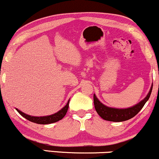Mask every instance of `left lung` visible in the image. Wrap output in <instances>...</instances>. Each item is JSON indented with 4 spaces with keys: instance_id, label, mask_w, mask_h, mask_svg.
<instances>
[{
    "instance_id": "8db88e82",
    "label": "left lung",
    "mask_w": 159,
    "mask_h": 159,
    "mask_svg": "<svg viewBox=\"0 0 159 159\" xmlns=\"http://www.w3.org/2000/svg\"><path fill=\"white\" fill-rule=\"evenodd\" d=\"M152 86L151 87L149 93L146 96V98L143 100H142L140 102L134 105L132 107L125 109H117L113 108V107H109L105 106L102 103L99 102V100L96 98V96L93 95V101H94V106L96 112L102 118L103 120H107V121L112 122H123L128 120L131 118L134 117L136 114H138V112L143 108V107L145 105V103L148 101L149 96H150L151 93H152Z\"/></svg>"
}]
</instances>
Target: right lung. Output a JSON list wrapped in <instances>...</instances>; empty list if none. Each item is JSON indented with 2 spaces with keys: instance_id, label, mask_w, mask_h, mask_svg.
<instances>
[{
  "instance_id": "1",
  "label": "right lung",
  "mask_w": 159,
  "mask_h": 159,
  "mask_svg": "<svg viewBox=\"0 0 159 159\" xmlns=\"http://www.w3.org/2000/svg\"><path fill=\"white\" fill-rule=\"evenodd\" d=\"M69 100L67 102L66 105L65 107H63L61 110H60L57 113H55V114L50 115V116H30V115H27L25 113L21 112V111H19V109H16V111L19 113L23 117H25V119L28 120L29 121L33 122V123H35L37 124H43V125H45V124H50L53 123H56V122L59 121L63 119L64 117V116L66 114L67 111H68L69 108Z\"/></svg>"
}]
</instances>
